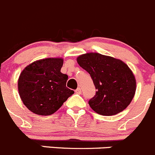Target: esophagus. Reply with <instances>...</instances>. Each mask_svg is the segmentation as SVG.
I'll return each mask as SVG.
<instances>
[{
  "instance_id": "obj_1",
  "label": "esophagus",
  "mask_w": 155,
  "mask_h": 155,
  "mask_svg": "<svg viewBox=\"0 0 155 155\" xmlns=\"http://www.w3.org/2000/svg\"><path fill=\"white\" fill-rule=\"evenodd\" d=\"M75 93L78 94H81V89L80 87H78L76 90H75Z\"/></svg>"
}]
</instances>
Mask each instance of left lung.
I'll return each mask as SVG.
<instances>
[{
	"mask_svg": "<svg viewBox=\"0 0 155 155\" xmlns=\"http://www.w3.org/2000/svg\"><path fill=\"white\" fill-rule=\"evenodd\" d=\"M77 61L90 74L97 89L95 96L88 102L94 112L113 116L130 104L135 94L136 81L126 63L96 52L81 54Z\"/></svg>",
	"mask_w": 155,
	"mask_h": 155,
	"instance_id": "left-lung-1",
	"label": "left lung"
}]
</instances>
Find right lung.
Returning a JSON list of instances; mask_svg holds the SVG:
<instances>
[{"instance_id": "obj_1", "label": "right lung", "mask_w": 155, "mask_h": 155, "mask_svg": "<svg viewBox=\"0 0 155 155\" xmlns=\"http://www.w3.org/2000/svg\"><path fill=\"white\" fill-rule=\"evenodd\" d=\"M63 58L40 59L26 66L18 79L23 104L33 113L48 116L57 111L74 91L66 87L68 77L61 72Z\"/></svg>"}]
</instances>
